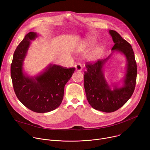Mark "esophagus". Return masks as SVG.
Returning <instances> with one entry per match:
<instances>
[{
  "instance_id": "1",
  "label": "esophagus",
  "mask_w": 150,
  "mask_h": 150,
  "mask_svg": "<svg viewBox=\"0 0 150 150\" xmlns=\"http://www.w3.org/2000/svg\"><path fill=\"white\" fill-rule=\"evenodd\" d=\"M75 69L76 71L78 72H81L83 69V67L82 66H81L80 64H76L75 65Z\"/></svg>"
}]
</instances>
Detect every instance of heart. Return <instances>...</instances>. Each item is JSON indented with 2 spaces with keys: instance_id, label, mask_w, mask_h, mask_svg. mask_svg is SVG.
Segmentation results:
<instances>
[{
  "instance_id": "b5f03b06",
  "label": "heart",
  "mask_w": 150,
  "mask_h": 150,
  "mask_svg": "<svg viewBox=\"0 0 150 150\" xmlns=\"http://www.w3.org/2000/svg\"><path fill=\"white\" fill-rule=\"evenodd\" d=\"M94 44V39L88 37L85 41L83 42V48L84 49H90ZM105 51V47L103 45H99L96 48H95L91 52L89 53L88 55V59L90 61L95 62L99 59L103 55Z\"/></svg>"
}]
</instances>
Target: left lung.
I'll list each match as a JSON object with an SVG mask.
<instances>
[{
  "instance_id": "1",
  "label": "left lung",
  "mask_w": 150,
  "mask_h": 150,
  "mask_svg": "<svg viewBox=\"0 0 150 150\" xmlns=\"http://www.w3.org/2000/svg\"><path fill=\"white\" fill-rule=\"evenodd\" d=\"M115 45L112 53L106 59L94 64H86L84 88L89 104L94 109L104 112H112L123 106L134 91L137 76V66L130 44L116 31L110 30ZM115 52H119L127 59L126 71L121 80L122 84L110 83L104 76V67ZM120 83V82H119Z\"/></svg>"
}]
</instances>
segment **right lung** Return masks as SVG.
Listing matches in <instances>:
<instances>
[{
    "mask_svg": "<svg viewBox=\"0 0 150 150\" xmlns=\"http://www.w3.org/2000/svg\"><path fill=\"white\" fill-rule=\"evenodd\" d=\"M39 35L27 34L13 53L11 66L12 84L18 100L31 111L45 113L56 110L61 104L66 84L72 77L75 68L66 69L50 63L38 75L30 76L24 70V62L31 41Z\"/></svg>",
    "mask_w": 150,
    "mask_h": 150,
    "instance_id": "1",
    "label": "right lung"
}]
</instances>
